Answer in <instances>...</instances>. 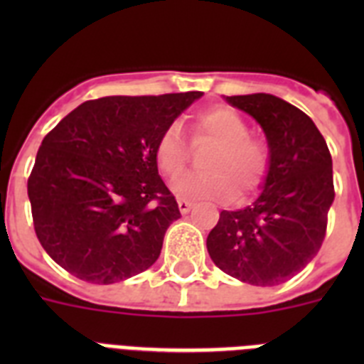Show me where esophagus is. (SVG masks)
I'll return each instance as SVG.
<instances>
[{"label": "esophagus", "instance_id": "obj_1", "mask_svg": "<svg viewBox=\"0 0 364 364\" xmlns=\"http://www.w3.org/2000/svg\"><path fill=\"white\" fill-rule=\"evenodd\" d=\"M193 208V202H189V200H184V198H180L178 200V210H180V213H189V210H191Z\"/></svg>", "mask_w": 364, "mask_h": 364}]
</instances>
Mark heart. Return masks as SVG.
I'll list each match as a JSON object with an SVG mask.
<instances>
[{"label": "heart", "instance_id": "b5f03b06", "mask_svg": "<svg viewBox=\"0 0 364 364\" xmlns=\"http://www.w3.org/2000/svg\"><path fill=\"white\" fill-rule=\"evenodd\" d=\"M191 146L211 149L202 159L204 173L186 175L173 186L182 198H242L264 182L269 169V146L250 133V125L226 105L202 109L191 118ZM189 147L176 125H169L154 144V162L166 178L175 180L189 162Z\"/></svg>", "mask_w": 364, "mask_h": 364}]
</instances>
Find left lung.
I'll use <instances>...</instances> for the list:
<instances>
[{
    "label": "left lung",
    "mask_w": 364,
    "mask_h": 364,
    "mask_svg": "<svg viewBox=\"0 0 364 364\" xmlns=\"http://www.w3.org/2000/svg\"><path fill=\"white\" fill-rule=\"evenodd\" d=\"M226 100L259 122L272 156L260 197L244 210L222 211L208 252L239 281L281 284L321 250L336 197L332 154L311 118L284 100L264 92Z\"/></svg>",
    "instance_id": "obj_1"
}]
</instances>
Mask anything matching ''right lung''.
<instances>
[{"instance_id":"1","label":"right lung","mask_w":364,"mask_h":364,"mask_svg":"<svg viewBox=\"0 0 364 364\" xmlns=\"http://www.w3.org/2000/svg\"><path fill=\"white\" fill-rule=\"evenodd\" d=\"M204 92L104 96L43 138L27 182L34 231L50 259L92 284L146 272L180 217L154 144Z\"/></svg>"}]
</instances>
